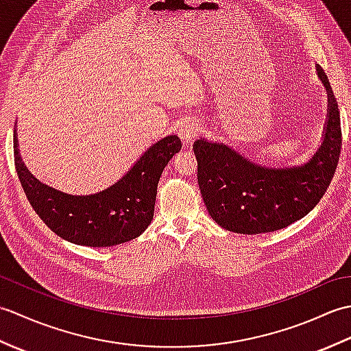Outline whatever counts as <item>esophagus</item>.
I'll return each mask as SVG.
<instances>
[{"mask_svg":"<svg viewBox=\"0 0 351 351\" xmlns=\"http://www.w3.org/2000/svg\"><path fill=\"white\" fill-rule=\"evenodd\" d=\"M199 131H200V126H199L197 122H193V121L185 122L180 130V137L185 145H189L197 137Z\"/></svg>","mask_w":351,"mask_h":351,"instance_id":"obj_1","label":"esophagus"}]
</instances>
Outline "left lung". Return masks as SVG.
<instances>
[{"instance_id":"obj_1","label":"left lung","mask_w":351,"mask_h":351,"mask_svg":"<svg viewBox=\"0 0 351 351\" xmlns=\"http://www.w3.org/2000/svg\"><path fill=\"white\" fill-rule=\"evenodd\" d=\"M318 77L327 90V121L323 143L314 156L293 167H265L225 143L199 138L193 145L197 182L213 220L230 232L264 234L300 220L323 197L341 154L338 102L324 71Z\"/></svg>"}]
</instances>
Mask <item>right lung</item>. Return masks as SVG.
I'll return each mask as SVG.
<instances>
[{
  "label": "right lung",
  "mask_w": 351,
  "mask_h": 351,
  "mask_svg": "<svg viewBox=\"0 0 351 351\" xmlns=\"http://www.w3.org/2000/svg\"><path fill=\"white\" fill-rule=\"evenodd\" d=\"M178 136L161 138L111 187L88 196H73L42 184L29 173L13 134L14 166L36 214L63 240L88 247H110L134 240L154 219L160 176L181 151Z\"/></svg>",
  "instance_id": "add662e5"
}]
</instances>
